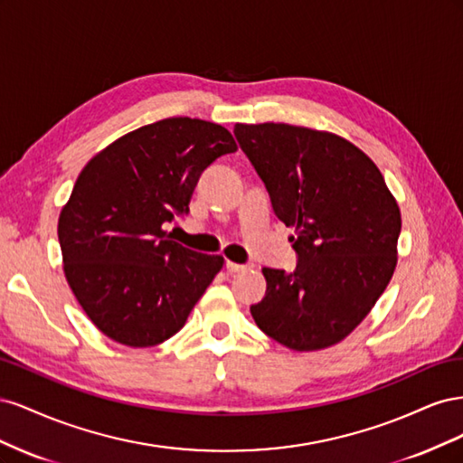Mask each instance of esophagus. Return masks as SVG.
Instances as JSON below:
<instances>
[{
  "instance_id": "1",
  "label": "esophagus",
  "mask_w": 463,
  "mask_h": 463,
  "mask_svg": "<svg viewBox=\"0 0 463 463\" xmlns=\"http://www.w3.org/2000/svg\"><path fill=\"white\" fill-rule=\"evenodd\" d=\"M226 270H228L230 274H237V272L245 270V264H237V262H232V260H228V262H226Z\"/></svg>"
}]
</instances>
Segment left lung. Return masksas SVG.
I'll list each match as a JSON object with an SVG mask.
<instances>
[{
  "instance_id": "obj_1",
  "label": "left lung",
  "mask_w": 463,
  "mask_h": 463,
  "mask_svg": "<svg viewBox=\"0 0 463 463\" xmlns=\"http://www.w3.org/2000/svg\"><path fill=\"white\" fill-rule=\"evenodd\" d=\"M233 135L269 191L298 255L293 272L262 269L257 326L296 352L342 342L396 269L402 216L374 162L345 138L288 123H237Z\"/></svg>"
}]
</instances>
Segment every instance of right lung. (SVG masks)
Returning <instances> with one entry per match:
<instances>
[{
  "label": "right lung",
  "instance_id": "add662e5",
  "mask_svg": "<svg viewBox=\"0 0 463 463\" xmlns=\"http://www.w3.org/2000/svg\"><path fill=\"white\" fill-rule=\"evenodd\" d=\"M237 150L222 125L167 118L118 138L82 167L58 223L63 270L82 311L131 347L184 328L223 259L172 240L206 167Z\"/></svg>",
  "mask_w": 463,
  "mask_h": 463
}]
</instances>
